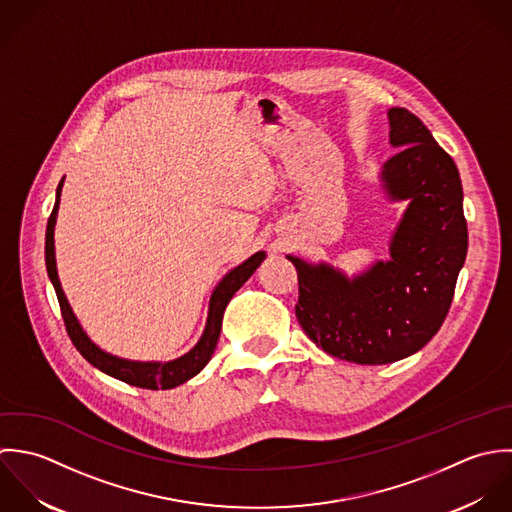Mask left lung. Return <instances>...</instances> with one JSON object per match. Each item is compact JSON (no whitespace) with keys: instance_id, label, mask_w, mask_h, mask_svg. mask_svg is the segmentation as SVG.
<instances>
[{"instance_id":"1","label":"left lung","mask_w":512,"mask_h":512,"mask_svg":"<svg viewBox=\"0 0 512 512\" xmlns=\"http://www.w3.org/2000/svg\"><path fill=\"white\" fill-rule=\"evenodd\" d=\"M396 152L380 170L390 202H406L390 259L348 277L326 261L287 255L299 273L295 314L326 354L356 364H392L441 328L467 257L463 188L453 158L406 108H390Z\"/></svg>"}]
</instances>
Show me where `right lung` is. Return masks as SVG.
Wrapping results in <instances>:
<instances>
[{"label": "right lung", "mask_w": 512, "mask_h": 512, "mask_svg": "<svg viewBox=\"0 0 512 512\" xmlns=\"http://www.w3.org/2000/svg\"><path fill=\"white\" fill-rule=\"evenodd\" d=\"M65 178L57 186V196H55V207L51 211V217L47 221V233H45V265H47V275L55 287L63 320L67 326V332L75 344V348L81 352V356L99 368L104 374L126 382L136 388H146V390H172L196 374H200L205 368V364L211 360L213 350L219 340L221 332V322H223V312L231 297L243 287V283L257 271V267L263 263L267 257L265 251H257L249 259H245L241 265L233 267L213 289L211 299H209V308H207V320H205L204 334L198 340V344L186 352L184 356L170 360V362H138V360H126L112 356L99 348L89 334L83 330L79 318L75 316L73 308L69 305L59 273H57V259H55V223H57V211H59V202H61V190H63Z\"/></svg>", "instance_id": "add662e5"}]
</instances>
